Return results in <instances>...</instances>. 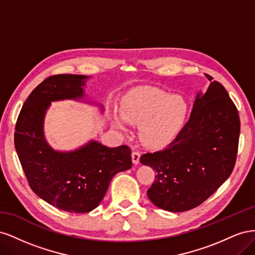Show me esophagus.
<instances>
[{"label": "esophagus", "instance_id": "obj_1", "mask_svg": "<svg viewBox=\"0 0 255 255\" xmlns=\"http://www.w3.org/2000/svg\"><path fill=\"white\" fill-rule=\"evenodd\" d=\"M139 158H140V152L138 151H134L132 153V160L134 165H138L139 164Z\"/></svg>", "mask_w": 255, "mask_h": 255}]
</instances>
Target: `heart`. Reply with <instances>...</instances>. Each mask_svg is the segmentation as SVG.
Instances as JSON below:
<instances>
[{
    "instance_id": "1",
    "label": "heart",
    "mask_w": 255,
    "mask_h": 255,
    "mask_svg": "<svg viewBox=\"0 0 255 255\" xmlns=\"http://www.w3.org/2000/svg\"><path fill=\"white\" fill-rule=\"evenodd\" d=\"M188 114V105L180 96L149 86L137 87L123 97L120 118L112 114L113 125L126 129L125 120L139 125V136L150 148H160L180 134Z\"/></svg>"
}]
</instances>
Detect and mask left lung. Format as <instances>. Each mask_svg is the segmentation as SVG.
I'll use <instances>...</instances> for the list:
<instances>
[{
	"mask_svg": "<svg viewBox=\"0 0 255 255\" xmlns=\"http://www.w3.org/2000/svg\"><path fill=\"white\" fill-rule=\"evenodd\" d=\"M208 81L211 75L206 74ZM241 121L226 88L213 81L197 95L189 120L166 149L141 155L156 171L146 191L161 210L185 212L204 202L235 166Z\"/></svg>",
	"mask_w": 255,
	"mask_h": 255,
	"instance_id": "obj_1",
	"label": "left lung"
}]
</instances>
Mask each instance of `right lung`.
Returning <instances> with one entry per match:
<instances>
[{
  "label": "right lung",
  "instance_id": "1",
  "mask_svg": "<svg viewBox=\"0 0 255 255\" xmlns=\"http://www.w3.org/2000/svg\"><path fill=\"white\" fill-rule=\"evenodd\" d=\"M88 79L57 74L44 80L23 104L14 133V148L32 190L54 207L75 214L95 210L114 175L132 167L128 145L109 148L90 140L76 150L61 152L45 139L43 123L51 102L82 101Z\"/></svg>",
  "mask_w": 255,
  "mask_h": 255
}]
</instances>
